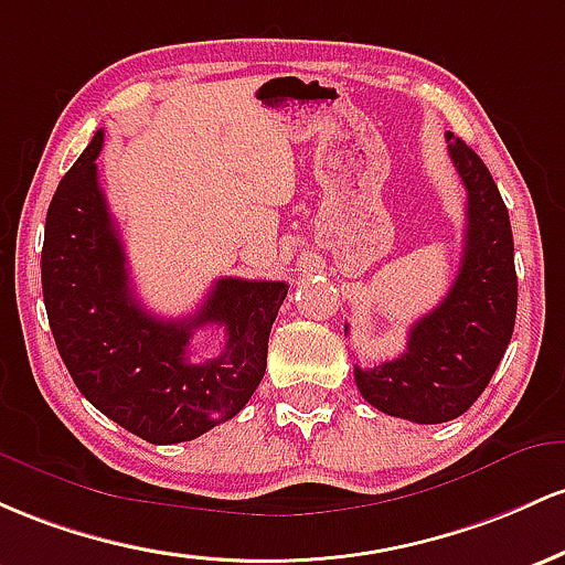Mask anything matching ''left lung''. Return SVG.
Instances as JSON below:
<instances>
[{"instance_id": "8db88e82", "label": "left lung", "mask_w": 565, "mask_h": 565, "mask_svg": "<svg viewBox=\"0 0 565 565\" xmlns=\"http://www.w3.org/2000/svg\"><path fill=\"white\" fill-rule=\"evenodd\" d=\"M446 141L467 189L459 275L446 299L411 326L401 358L373 367L354 365L360 395L373 408L416 424L451 422L483 395L518 312L515 245L502 194L470 146L454 132H446Z\"/></svg>"}]
</instances>
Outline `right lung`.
<instances>
[{
  "mask_svg": "<svg viewBox=\"0 0 565 565\" xmlns=\"http://www.w3.org/2000/svg\"><path fill=\"white\" fill-rule=\"evenodd\" d=\"M104 130L63 175L47 207L42 294L74 384L95 408L154 446L194 440L245 408L288 285L221 277L194 315L160 320L132 296L122 239L98 183ZM225 328V350L194 361L188 341Z\"/></svg>",
  "mask_w": 565,
  "mask_h": 565,
  "instance_id": "add662e5",
  "label": "right lung"
}]
</instances>
